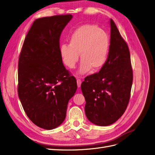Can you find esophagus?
I'll list each match as a JSON object with an SVG mask.
<instances>
[{"mask_svg": "<svg viewBox=\"0 0 155 155\" xmlns=\"http://www.w3.org/2000/svg\"><path fill=\"white\" fill-rule=\"evenodd\" d=\"M77 84H78V88L81 87V79H77Z\"/></svg>", "mask_w": 155, "mask_h": 155, "instance_id": "34e87169", "label": "esophagus"}]
</instances>
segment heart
Masks as SVG:
<instances>
[{
	"label": "heart",
	"instance_id": "heart-1",
	"mask_svg": "<svg viewBox=\"0 0 155 155\" xmlns=\"http://www.w3.org/2000/svg\"><path fill=\"white\" fill-rule=\"evenodd\" d=\"M110 41L108 35L97 25H83L78 28L71 36L69 45L62 44L60 54L65 65L74 68L79 54L81 62L77 72L84 75L93 68H102L108 58Z\"/></svg>",
	"mask_w": 155,
	"mask_h": 155
}]
</instances>
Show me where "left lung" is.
Returning <instances> with one entry per match:
<instances>
[{"label": "left lung", "instance_id": "left-lung-1", "mask_svg": "<svg viewBox=\"0 0 155 155\" xmlns=\"http://www.w3.org/2000/svg\"><path fill=\"white\" fill-rule=\"evenodd\" d=\"M108 58L98 73L85 78L81 90L84 111L92 123L106 126L114 123L129 103L133 71L127 45L111 19Z\"/></svg>", "mask_w": 155, "mask_h": 155}]
</instances>
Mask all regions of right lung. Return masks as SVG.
<instances>
[{
    "mask_svg": "<svg viewBox=\"0 0 155 155\" xmlns=\"http://www.w3.org/2000/svg\"><path fill=\"white\" fill-rule=\"evenodd\" d=\"M72 18V15H65L36 19L19 57V99L29 119L45 130L63 123L68 101L78 87L60 54L61 32Z\"/></svg>",
    "mask_w": 155,
    "mask_h": 155,
    "instance_id": "obj_1",
    "label": "right lung"
}]
</instances>
